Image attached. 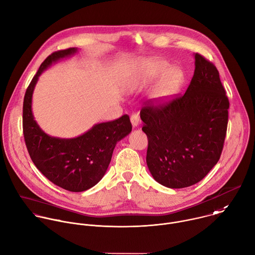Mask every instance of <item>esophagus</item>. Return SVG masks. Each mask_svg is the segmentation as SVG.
I'll use <instances>...</instances> for the list:
<instances>
[{"label": "esophagus", "mask_w": 255, "mask_h": 255, "mask_svg": "<svg viewBox=\"0 0 255 255\" xmlns=\"http://www.w3.org/2000/svg\"><path fill=\"white\" fill-rule=\"evenodd\" d=\"M130 120H131V123H132V126L135 128L139 125V116L137 114H132L131 117H130Z\"/></svg>", "instance_id": "1"}]
</instances>
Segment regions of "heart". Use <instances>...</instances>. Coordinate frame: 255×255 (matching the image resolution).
Instances as JSON below:
<instances>
[{
	"instance_id": "1",
	"label": "heart",
	"mask_w": 255,
	"mask_h": 255,
	"mask_svg": "<svg viewBox=\"0 0 255 255\" xmlns=\"http://www.w3.org/2000/svg\"><path fill=\"white\" fill-rule=\"evenodd\" d=\"M167 66L168 64L165 61H149L146 64L144 70L138 76L133 78V80L129 83V85L127 86L128 91L132 92L151 82L153 79L159 76L167 68ZM182 81L183 72L181 69H179L178 67H171L167 69L156 85L154 91V98L157 101H164L171 98L178 92Z\"/></svg>"
}]
</instances>
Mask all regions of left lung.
<instances>
[{
  "instance_id": "1",
  "label": "left lung",
  "mask_w": 255,
  "mask_h": 255,
  "mask_svg": "<svg viewBox=\"0 0 255 255\" xmlns=\"http://www.w3.org/2000/svg\"><path fill=\"white\" fill-rule=\"evenodd\" d=\"M195 72L182 96L140 112L148 137L146 162L156 182L183 189L202 181L220 160L230 102L217 67L195 53Z\"/></svg>"
}]
</instances>
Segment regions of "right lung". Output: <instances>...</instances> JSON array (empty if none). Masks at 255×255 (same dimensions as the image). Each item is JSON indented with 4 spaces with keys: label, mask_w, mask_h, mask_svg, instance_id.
<instances>
[{
    "label": "right lung",
    "mask_w": 255,
    "mask_h": 255,
    "mask_svg": "<svg viewBox=\"0 0 255 255\" xmlns=\"http://www.w3.org/2000/svg\"><path fill=\"white\" fill-rule=\"evenodd\" d=\"M77 51V47H71L46 57L25 91L22 107L23 136L31 161L51 183L75 193L92 188L103 178L117 142L132 131L128 115L97 123L85 133L69 139L52 137L38 126L31 110L32 93L38 77L52 63Z\"/></svg>",
    "instance_id": "1"
}]
</instances>
